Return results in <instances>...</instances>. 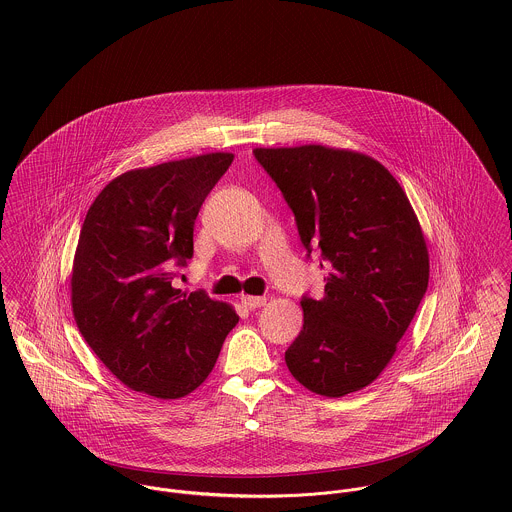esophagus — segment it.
I'll use <instances>...</instances> for the list:
<instances>
[{
	"label": "esophagus",
	"instance_id": "1",
	"mask_svg": "<svg viewBox=\"0 0 512 512\" xmlns=\"http://www.w3.org/2000/svg\"><path fill=\"white\" fill-rule=\"evenodd\" d=\"M242 303H244V307H248V309H256V307L266 305V297H258V295H242Z\"/></svg>",
	"mask_w": 512,
	"mask_h": 512
}]
</instances>
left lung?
Segmentation results:
<instances>
[{
	"instance_id": "8db88e82",
	"label": "left lung",
	"mask_w": 512,
	"mask_h": 512,
	"mask_svg": "<svg viewBox=\"0 0 512 512\" xmlns=\"http://www.w3.org/2000/svg\"><path fill=\"white\" fill-rule=\"evenodd\" d=\"M292 209L301 244L321 250V299L303 295V329L286 351L307 390L341 398L368 386L396 353L428 290L418 217L390 171L351 149L256 147Z\"/></svg>"
}]
</instances>
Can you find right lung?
<instances>
[{
  "instance_id": "add662e5",
  "label": "right lung",
  "mask_w": 512,
  "mask_h": 512,
  "mask_svg": "<svg viewBox=\"0 0 512 512\" xmlns=\"http://www.w3.org/2000/svg\"><path fill=\"white\" fill-rule=\"evenodd\" d=\"M232 153H205L112 179L80 228L71 278L84 341L128 388L161 400L205 382L236 311L171 286L193 258V228Z\"/></svg>"
}]
</instances>
